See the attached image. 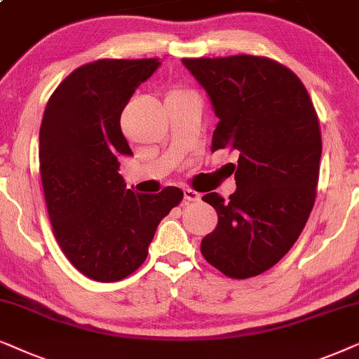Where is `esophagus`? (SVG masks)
I'll use <instances>...</instances> for the list:
<instances>
[{
  "label": "esophagus",
  "mask_w": 359,
  "mask_h": 359,
  "mask_svg": "<svg viewBox=\"0 0 359 359\" xmlns=\"http://www.w3.org/2000/svg\"><path fill=\"white\" fill-rule=\"evenodd\" d=\"M184 198L189 200V202H198L200 194L195 192L194 189H185L184 190Z\"/></svg>",
  "instance_id": "obj_1"
}]
</instances>
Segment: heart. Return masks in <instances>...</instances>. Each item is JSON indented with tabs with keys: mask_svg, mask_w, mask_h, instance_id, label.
<instances>
[{
	"mask_svg": "<svg viewBox=\"0 0 359 359\" xmlns=\"http://www.w3.org/2000/svg\"><path fill=\"white\" fill-rule=\"evenodd\" d=\"M175 92H182V90H179V88H174V90H172L170 93H175Z\"/></svg>",
	"mask_w": 359,
	"mask_h": 359,
	"instance_id": "b5f03b06",
	"label": "heart"
}]
</instances>
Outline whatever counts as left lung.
Returning <instances> with one entry per match:
<instances>
[{"label":"left lung","instance_id":"1","mask_svg":"<svg viewBox=\"0 0 359 359\" xmlns=\"http://www.w3.org/2000/svg\"><path fill=\"white\" fill-rule=\"evenodd\" d=\"M212 100V151L238 154L236 192L202 200L218 213L202 240L205 259L231 279L271 269L287 255L317 195L322 133L307 88L287 67L262 55L182 59Z\"/></svg>","mask_w":359,"mask_h":359}]
</instances>
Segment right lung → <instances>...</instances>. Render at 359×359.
Listing matches in <instances>:
<instances>
[{"mask_svg": "<svg viewBox=\"0 0 359 359\" xmlns=\"http://www.w3.org/2000/svg\"><path fill=\"white\" fill-rule=\"evenodd\" d=\"M157 59H100L75 69L50 95L39 133V170L52 231L75 269L116 283L146 261L157 224L184 198L126 190L119 161L133 156L119 118Z\"/></svg>", "mask_w": 359, "mask_h": 359, "instance_id": "add662e5", "label": "right lung"}]
</instances>
